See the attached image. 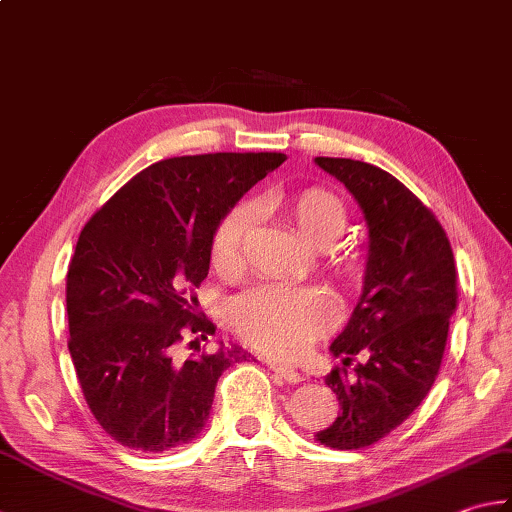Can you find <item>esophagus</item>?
<instances>
[{
    "instance_id": "34e87169",
    "label": "esophagus",
    "mask_w": 512,
    "mask_h": 512,
    "mask_svg": "<svg viewBox=\"0 0 512 512\" xmlns=\"http://www.w3.org/2000/svg\"><path fill=\"white\" fill-rule=\"evenodd\" d=\"M267 365H269V370H272L274 374H278V376H281V379H285L287 383H301V381H303V376H301V372H298V370H294V368H289V365H283V363H276V361H269Z\"/></svg>"
}]
</instances>
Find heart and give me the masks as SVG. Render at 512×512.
Listing matches in <instances>:
<instances>
[{"label": "heart", "mask_w": 512, "mask_h": 512, "mask_svg": "<svg viewBox=\"0 0 512 512\" xmlns=\"http://www.w3.org/2000/svg\"><path fill=\"white\" fill-rule=\"evenodd\" d=\"M265 202L281 209L289 223L316 247L332 245L347 227L345 205L330 189L307 187L294 194L272 191ZM252 225L254 207L247 202L220 220L211 238V265L218 272H234L243 263ZM334 265L345 276H356L361 260L354 254H334ZM227 316L234 332L256 350L292 356L339 321V303L323 287L265 283L238 294L229 303Z\"/></svg>", "instance_id": "heart-1"}]
</instances>
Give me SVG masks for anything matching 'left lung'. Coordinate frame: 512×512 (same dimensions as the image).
I'll use <instances>...</instances> for the list:
<instances>
[{
	"instance_id": "1",
	"label": "left lung",
	"mask_w": 512,
	"mask_h": 512,
	"mask_svg": "<svg viewBox=\"0 0 512 512\" xmlns=\"http://www.w3.org/2000/svg\"><path fill=\"white\" fill-rule=\"evenodd\" d=\"M314 162L343 182L368 223L363 292L330 345L343 365L325 376L341 412L316 432L327 448L359 450L401 426L437 379L457 307L455 256L435 214L388 171L350 158ZM356 353L366 363L350 380Z\"/></svg>"
}]
</instances>
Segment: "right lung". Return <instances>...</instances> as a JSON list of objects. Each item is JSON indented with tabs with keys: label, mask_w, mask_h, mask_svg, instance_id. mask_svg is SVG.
I'll use <instances>...</instances> for the list:
<instances>
[{
	"label": "right lung",
	"mask_w": 512,
	"mask_h": 512,
	"mask_svg": "<svg viewBox=\"0 0 512 512\" xmlns=\"http://www.w3.org/2000/svg\"><path fill=\"white\" fill-rule=\"evenodd\" d=\"M285 153H205L160 160L133 176L77 238L66 274L69 352L106 435L144 452L196 439L218 376L247 359L220 345L182 361L176 345L207 339L194 289L229 209L281 167Z\"/></svg>",
	"instance_id": "1"
}]
</instances>
